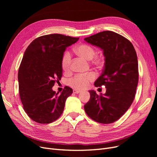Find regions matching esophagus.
<instances>
[{
  "mask_svg": "<svg viewBox=\"0 0 157 157\" xmlns=\"http://www.w3.org/2000/svg\"><path fill=\"white\" fill-rule=\"evenodd\" d=\"M73 93L74 94H78L80 92V90H76V89H74L73 90Z\"/></svg>",
  "mask_w": 157,
  "mask_h": 157,
  "instance_id": "1",
  "label": "esophagus"
}]
</instances>
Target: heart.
Here are the masks:
<instances>
[{"label": "heart", "instance_id": "heart-1", "mask_svg": "<svg viewBox=\"0 0 157 157\" xmlns=\"http://www.w3.org/2000/svg\"><path fill=\"white\" fill-rule=\"evenodd\" d=\"M75 52L77 56L84 59L90 61L92 64L100 67L103 63V60L101 57L95 56L96 51L92 46L86 44L78 45L75 48ZM71 58L69 52H65L62 59H61V67L65 73L71 71ZM96 78V74L94 72H89L86 74H79L75 75L69 81L70 86L76 89H84L88 87L90 82H92Z\"/></svg>", "mask_w": 157, "mask_h": 157}]
</instances>
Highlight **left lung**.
Returning a JSON list of instances; mask_svg holds the SVG:
<instances>
[{
  "mask_svg": "<svg viewBox=\"0 0 157 157\" xmlns=\"http://www.w3.org/2000/svg\"><path fill=\"white\" fill-rule=\"evenodd\" d=\"M84 40L103 50L105 66L94 86L107 88L100 96L90 90L84 110L92 120L110 124L119 119L134 101L139 79L136 52L129 40L113 31H102Z\"/></svg>",
  "mask_w": 157,
  "mask_h": 157,
  "instance_id": "1",
  "label": "left lung"
}]
</instances>
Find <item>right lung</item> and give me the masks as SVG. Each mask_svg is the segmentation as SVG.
Listing matches in <instances>:
<instances>
[{
    "mask_svg": "<svg viewBox=\"0 0 157 157\" xmlns=\"http://www.w3.org/2000/svg\"><path fill=\"white\" fill-rule=\"evenodd\" d=\"M78 39L47 35L36 38L26 49L18 71L19 93L24 111L35 122L48 124L62 114L73 90L65 86L58 94L52 87L62 76L63 52Z\"/></svg>",
    "mask_w": 157,
    "mask_h": 157,
    "instance_id": "obj_1",
    "label": "right lung"
}]
</instances>
